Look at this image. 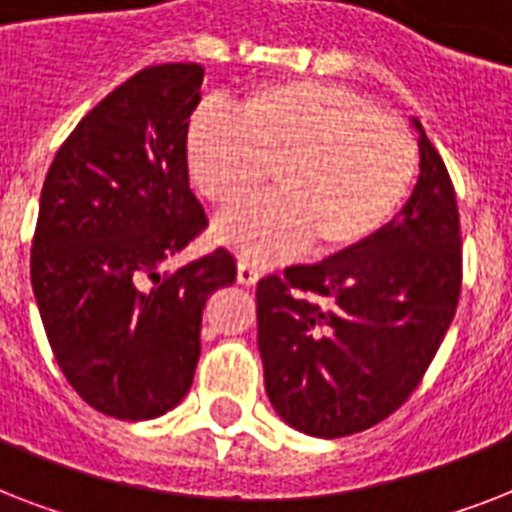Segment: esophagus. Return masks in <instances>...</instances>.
I'll return each instance as SVG.
<instances>
[{
  "mask_svg": "<svg viewBox=\"0 0 512 512\" xmlns=\"http://www.w3.org/2000/svg\"><path fill=\"white\" fill-rule=\"evenodd\" d=\"M236 279L244 287H255L257 281H260V268L255 263H249V260H239V268H236Z\"/></svg>",
  "mask_w": 512,
  "mask_h": 512,
  "instance_id": "esophagus-1",
  "label": "esophagus"
}]
</instances>
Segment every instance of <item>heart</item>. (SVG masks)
<instances>
[{"label": "heart", "mask_w": 512, "mask_h": 512, "mask_svg": "<svg viewBox=\"0 0 512 512\" xmlns=\"http://www.w3.org/2000/svg\"><path fill=\"white\" fill-rule=\"evenodd\" d=\"M193 185L217 209L252 199L271 172L276 196L217 220V239L257 263L308 244L342 257L401 212L417 180L404 124L350 90L281 82L249 92L231 116L201 108L185 135Z\"/></svg>", "instance_id": "b5f03b06"}]
</instances>
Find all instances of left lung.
<instances>
[{
    "label": "left lung",
    "mask_w": 512,
    "mask_h": 512,
    "mask_svg": "<svg viewBox=\"0 0 512 512\" xmlns=\"http://www.w3.org/2000/svg\"><path fill=\"white\" fill-rule=\"evenodd\" d=\"M420 177L369 244L257 284L265 393L305 436L372 428L412 396L452 324L462 284L452 180L422 124Z\"/></svg>",
    "instance_id": "8db88e82"
}]
</instances>
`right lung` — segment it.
<instances>
[{"label":"right lung","mask_w":512,"mask_h":512,"mask_svg":"<svg viewBox=\"0 0 512 512\" xmlns=\"http://www.w3.org/2000/svg\"><path fill=\"white\" fill-rule=\"evenodd\" d=\"M201 82L199 63L138 71L76 124L39 199L31 287L44 332L71 388L116 420L183 401L201 311L236 281L228 249L162 271L207 225L185 159Z\"/></svg>","instance_id":"add662e5"}]
</instances>
